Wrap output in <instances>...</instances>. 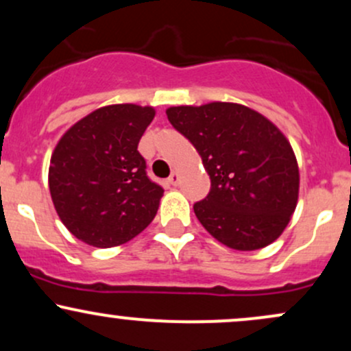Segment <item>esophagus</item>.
<instances>
[{
  "instance_id": "esophagus-1",
  "label": "esophagus",
  "mask_w": 351,
  "mask_h": 351,
  "mask_svg": "<svg viewBox=\"0 0 351 351\" xmlns=\"http://www.w3.org/2000/svg\"><path fill=\"white\" fill-rule=\"evenodd\" d=\"M178 181H180V175L176 171H173L170 175V178H168V183L173 184V186H176V184H178Z\"/></svg>"
}]
</instances>
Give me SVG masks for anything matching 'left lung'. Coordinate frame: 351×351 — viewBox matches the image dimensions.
<instances>
[{"label":"left lung","instance_id":"left-lung-1","mask_svg":"<svg viewBox=\"0 0 351 351\" xmlns=\"http://www.w3.org/2000/svg\"><path fill=\"white\" fill-rule=\"evenodd\" d=\"M203 160L211 191L193 206L203 228L236 251H256L287 228L299 199L291 143L263 114L232 102L167 108Z\"/></svg>","mask_w":351,"mask_h":351}]
</instances>
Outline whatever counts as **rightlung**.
Returning a JSON list of instances; mask_svg holds the SVG:
<instances>
[{"label":"right lung","mask_w":351,"mask_h":351,"mask_svg":"<svg viewBox=\"0 0 351 351\" xmlns=\"http://www.w3.org/2000/svg\"><path fill=\"white\" fill-rule=\"evenodd\" d=\"M155 108L115 104L75 122L56 145L49 191L62 224L94 247L128 243L152 223L163 188L147 176L138 142Z\"/></svg>","instance_id":"add662e5"}]
</instances>
